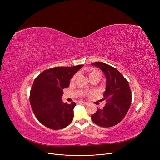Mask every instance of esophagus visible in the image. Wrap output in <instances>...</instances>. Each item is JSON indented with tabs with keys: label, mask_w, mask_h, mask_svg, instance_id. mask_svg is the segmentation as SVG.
I'll return each instance as SVG.
<instances>
[{
	"label": "esophagus",
	"mask_w": 160,
	"mask_h": 160,
	"mask_svg": "<svg viewBox=\"0 0 160 160\" xmlns=\"http://www.w3.org/2000/svg\"><path fill=\"white\" fill-rule=\"evenodd\" d=\"M78 102H79V104H82V105H87L88 104V102H84V101H79Z\"/></svg>",
	"instance_id": "esophagus-1"
}]
</instances>
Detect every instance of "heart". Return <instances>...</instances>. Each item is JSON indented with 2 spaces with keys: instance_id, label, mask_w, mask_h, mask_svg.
<instances>
[{
  "instance_id": "heart-1",
  "label": "heart",
  "mask_w": 160,
  "mask_h": 160,
  "mask_svg": "<svg viewBox=\"0 0 160 160\" xmlns=\"http://www.w3.org/2000/svg\"><path fill=\"white\" fill-rule=\"evenodd\" d=\"M86 72L89 76V78H90V80L93 79V78H98V79H100L102 78V73L100 71L95 69H93V68H88L86 69ZM77 74H74L72 78H71V82H74L77 78ZM83 93L84 95H90L91 93V91H83Z\"/></svg>"
}]
</instances>
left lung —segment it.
<instances>
[{"label":"left lung","instance_id":"8db88e82","mask_svg":"<svg viewBox=\"0 0 160 160\" xmlns=\"http://www.w3.org/2000/svg\"><path fill=\"white\" fill-rule=\"evenodd\" d=\"M101 69L106 78L104 98L106 104L91 115V119L101 127H112L119 123L127 115L132 102L128 82L115 67L102 62L91 63Z\"/></svg>","mask_w":160,"mask_h":160}]
</instances>
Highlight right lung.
<instances>
[{
  "instance_id": "right-lung-1",
  "label": "right lung",
  "mask_w": 160,
  "mask_h": 160,
  "mask_svg": "<svg viewBox=\"0 0 160 160\" xmlns=\"http://www.w3.org/2000/svg\"><path fill=\"white\" fill-rule=\"evenodd\" d=\"M56 67L42 72L33 81L30 102L38 120L46 127L60 130L72 121L74 102L63 103V89L69 85L72 76L83 67Z\"/></svg>"
}]
</instances>
